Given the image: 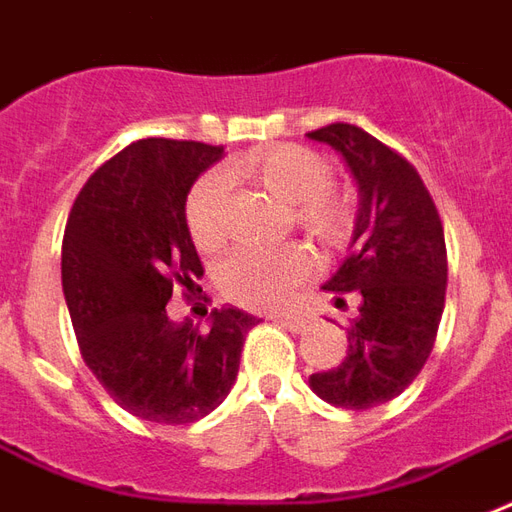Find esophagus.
<instances>
[{
    "label": "esophagus",
    "mask_w": 512,
    "mask_h": 512,
    "mask_svg": "<svg viewBox=\"0 0 512 512\" xmlns=\"http://www.w3.org/2000/svg\"><path fill=\"white\" fill-rule=\"evenodd\" d=\"M275 322H281L286 330H292V333H302L305 327H308V319L305 316H297V313H278V316H270Z\"/></svg>",
    "instance_id": "34e87169"
}]
</instances>
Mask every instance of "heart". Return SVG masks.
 <instances>
[{
  "label": "heart",
  "mask_w": 512,
  "mask_h": 512,
  "mask_svg": "<svg viewBox=\"0 0 512 512\" xmlns=\"http://www.w3.org/2000/svg\"><path fill=\"white\" fill-rule=\"evenodd\" d=\"M237 179H251L272 196L294 204V220L324 245H341L352 231L349 204L330 190V163L300 144H275L242 155L229 166ZM190 240L204 253H215L229 237V185L212 171L193 185L185 204ZM316 272V256L305 245H286L278 251L231 253L218 267V289L223 297L245 308L272 311L292 300L302 283Z\"/></svg>",
  "instance_id": "b5f03b06"
}]
</instances>
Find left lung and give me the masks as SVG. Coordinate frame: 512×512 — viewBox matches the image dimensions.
I'll list each match as a JSON object with an SVG mask.
<instances>
[{
	"instance_id": "8db88e82",
	"label": "left lung",
	"mask_w": 512,
	"mask_h": 512,
	"mask_svg": "<svg viewBox=\"0 0 512 512\" xmlns=\"http://www.w3.org/2000/svg\"><path fill=\"white\" fill-rule=\"evenodd\" d=\"M341 152L357 185L349 256L322 289L360 297L343 363L308 379L322 401L371 409L423 371L442 322L447 251L442 220L412 163L357 125L308 133Z\"/></svg>"
}]
</instances>
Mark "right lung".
Here are the masks:
<instances>
[{"label":"right lung","mask_w":512,"mask_h":512,"mask_svg":"<svg viewBox=\"0 0 512 512\" xmlns=\"http://www.w3.org/2000/svg\"><path fill=\"white\" fill-rule=\"evenodd\" d=\"M223 147L141 138L78 193L62 240V289L89 371L122 409L160 425L196 423L223 404L256 316L215 308L210 330L171 322L174 289L204 275L185 201Z\"/></svg>","instance_id":"obj_1"}]
</instances>
